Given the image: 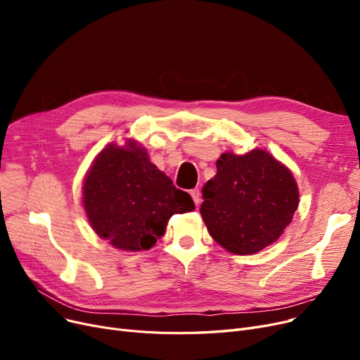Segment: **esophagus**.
Masks as SVG:
<instances>
[{
    "mask_svg": "<svg viewBox=\"0 0 360 360\" xmlns=\"http://www.w3.org/2000/svg\"><path fill=\"white\" fill-rule=\"evenodd\" d=\"M191 197H193L195 205H198L200 201H201V191L198 190V188H194V190H191Z\"/></svg>",
    "mask_w": 360,
    "mask_h": 360,
    "instance_id": "1",
    "label": "esophagus"
}]
</instances>
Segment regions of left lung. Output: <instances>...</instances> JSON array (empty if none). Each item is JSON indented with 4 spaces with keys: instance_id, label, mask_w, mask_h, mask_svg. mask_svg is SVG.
<instances>
[{
    "instance_id": "obj_1",
    "label": "left lung",
    "mask_w": 360,
    "mask_h": 360,
    "mask_svg": "<svg viewBox=\"0 0 360 360\" xmlns=\"http://www.w3.org/2000/svg\"><path fill=\"white\" fill-rule=\"evenodd\" d=\"M217 174L202 186L200 213L212 238L236 255H251L274 243L299 205L292 170L269 151H226Z\"/></svg>"
}]
</instances>
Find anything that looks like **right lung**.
Returning a JSON list of instances; mask_svg holds the SVG:
<instances>
[{
    "label": "right lung",
    "instance_id": "right-lung-1",
    "mask_svg": "<svg viewBox=\"0 0 360 360\" xmlns=\"http://www.w3.org/2000/svg\"><path fill=\"white\" fill-rule=\"evenodd\" d=\"M83 207L96 235L127 252L150 250L170 217L195 209L191 195L175 188L132 139L108 144L93 159L83 181Z\"/></svg>",
    "mask_w": 360,
    "mask_h": 360
}]
</instances>
